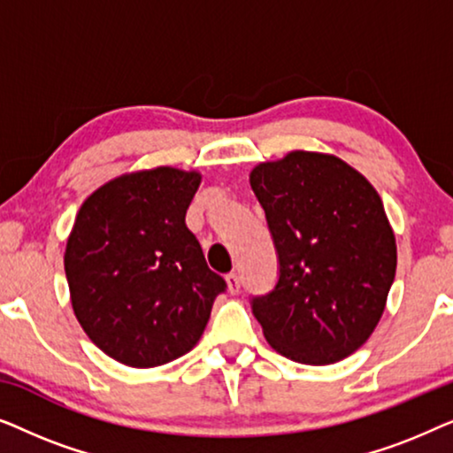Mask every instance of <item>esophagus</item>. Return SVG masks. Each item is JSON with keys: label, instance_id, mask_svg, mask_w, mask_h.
<instances>
[{"label": "esophagus", "instance_id": "esophagus-1", "mask_svg": "<svg viewBox=\"0 0 453 453\" xmlns=\"http://www.w3.org/2000/svg\"><path fill=\"white\" fill-rule=\"evenodd\" d=\"M226 288H228V293H231V295H237V293H239V288H241V278H239L237 274H234V272H233V274L226 276Z\"/></svg>", "mask_w": 453, "mask_h": 453}]
</instances>
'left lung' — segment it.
Listing matches in <instances>:
<instances>
[{"label": "left lung", "instance_id": "obj_1", "mask_svg": "<svg viewBox=\"0 0 453 453\" xmlns=\"http://www.w3.org/2000/svg\"><path fill=\"white\" fill-rule=\"evenodd\" d=\"M280 262L253 315L276 352L332 365L367 342L386 311L395 234L369 179L327 152L293 150L251 169Z\"/></svg>", "mask_w": 453, "mask_h": 453}]
</instances>
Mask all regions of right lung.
Segmentation results:
<instances>
[{"mask_svg": "<svg viewBox=\"0 0 453 453\" xmlns=\"http://www.w3.org/2000/svg\"><path fill=\"white\" fill-rule=\"evenodd\" d=\"M200 171L140 169L80 206L64 253L76 319L92 342L134 369L160 367L200 342L225 280L185 225Z\"/></svg>", "mask_w": 453, "mask_h": 453, "instance_id": "add662e5", "label": "right lung"}]
</instances>
